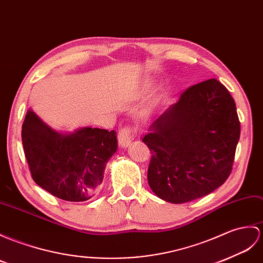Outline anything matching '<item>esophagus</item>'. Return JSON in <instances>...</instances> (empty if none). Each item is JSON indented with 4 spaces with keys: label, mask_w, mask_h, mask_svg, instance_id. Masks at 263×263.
Returning a JSON list of instances; mask_svg holds the SVG:
<instances>
[{
    "label": "esophagus",
    "mask_w": 263,
    "mask_h": 263,
    "mask_svg": "<svg viewBox=\"0 0 263 263\" xmlns=\"http://www.w3.org/2000/svg\"><path fill=\"white\" fill-rule=\"evenodd\" d=\"M133 137H134L133 127H131V126L121 127L119 131V143L122 148H125V146L129 145Z\"/></svg>",
    "instance_id": "obj_1"
}]
</instances>
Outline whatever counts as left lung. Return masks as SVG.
Returning <instances> with one entry per match:
<instances>
[{
	"label": "left lung",
	"instance_id": "left-lung-1",
	"mask_svg": "<svg viewBox=\"0 0 263 263\" xmlns=\"http://www.w3.org/2000/svg\"><path fill=\"white\" fill-rule=\"evenodd\" d=\"M240 131L234 100L222 83L211 78L188 87L142 139L151 151L152 192L182 204L215 191L232 172Z\"/></svg>",
	"mask_w": 263,
	"mask_h": 263
}]
</instances>
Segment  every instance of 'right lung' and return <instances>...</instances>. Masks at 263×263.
Masks as SVG:
<instances>
[{
	"label": "right lung",
	"mask_w": 263,
	"mask_h": 263,
	"mask_svg": "<svg viewBox=\"0 0 263 263\" xmlns=\"http://www.w3.org/2000/svg\"><path fill=\"white\" fill-rule=\"evenodd\" d=\"M22 144L35 184L67 201H85L94 196L105 163L118 148L113 130L83 127L62 134L32 111L22 124Z\"/></svg>",
	"instance_id": "1"
}]
</instances>
